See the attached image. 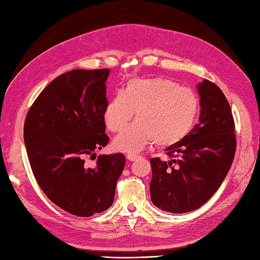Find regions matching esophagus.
I'll return each mask as SVG.
<instances>
[{"label": "esophagus", "mask_w": 260, "mask_h": 260, "mask_svg": "<svg viewBox=\"0 0 260 260\" xmlns=\"http://www.w3.org/2000/svg\"><path fill=\"white\" fill-rule=\"evenodd\" d=\"M127 159H128V161H136V159L137 158H139L140 157V155H139V154H127Z\"/></svg>", "instance_id": "esophagus-1"}]
</instances>
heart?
<instances>
[{
    "label": "heart",
    "mask_w": 260,
    "mask_h": 260,
    "mask_svg": "<svg viewBox=\"0 0 260 260\" xmlns=\"http://www.w3.org/2000/svg\"><path fill=\"white\" fill-rule=\"evenodd\" d=\"M199 109L194 91L173 80L132 79L108 102L104 120L110 132L119 133L136 112L137 121L113 144L118 151L139 152L153 142L162 147L181 142L194 126Z\"/></svg>",
    "instance_id": "obj_1"
}]
</instances>
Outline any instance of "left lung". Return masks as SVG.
Here are the masks:
<instances>
[{
  "label": "left lung",
  "mask_w": 260,
  "mask_h": 260,
  "mask_svg": "<svg viewBox=\"0 0 260 260\" xmlns=\"http://www.w3.org/2000/svg\"><path fill=\"white\" fill-rule=\"evenodd\" d=\"M199 123L181 142L169 146V159L151 158V199L172 213L203 206L221 185L234 162L237 139L230 105L220 88L209 80L198 86Z\"/></svg>",
  "instance_id": "obj_1"
}]
</instances>
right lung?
I'll return each mask as SVG.
<instances>
[{
  "instance_id": "add662e5",
  "label": "right lung",
  "mask_w": 260,
  "mask_h": 260,
  "mask_svg": "<svg viewBox=\"0 0 260 260\" xmlns=\"http://www.w3.org/2000/svg\"><path fill=\"white\" fill-rule=\"evenodd\" d=\"M109 69H75L52 80L32 104L24 121V144L33 175L50 200L78 217H91L114 202L124 154L95 156L109 142L104 112Z\"/></svg>"
}]
</instances>
